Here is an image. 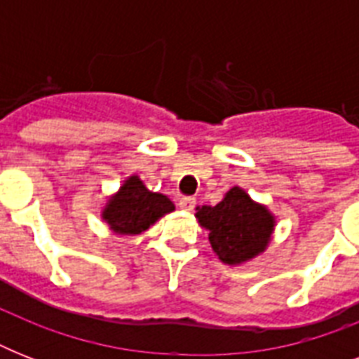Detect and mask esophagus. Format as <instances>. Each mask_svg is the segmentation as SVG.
Instances as JSON below:
<instances>
[{
  "mask_svg": "<svg viewBox=\"0 0 359 359\" xmlns=\"http://www.w3.org/2000/svg\"><path fill=\"white\" fill-rule=\"evenodd\" d=\"M179 207L182 210H191V208L196 207V197H180Z\"/></svg>",
  "mask_w": 359,
  "mask_h": 359,
  "instance_id": "esophagus-1",
  "label": "esophagus"
}]
</instances>
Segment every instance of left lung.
<instances>
[{"mask_svg":"<svg viewBox=\"0 0 359 359\" xmlns=\"http://www.w3.org/2000/svg\"><path fill=\"white\" fill-rule=\"evenodd\" d=\"M196 219L208 231L212 251L224 264L240 266L266 251L276 229L272 210L233 186L216 207L196 208Z\"/></svg>","mask_w":359,"mask_h":359,"instance_id":"1","label":"left lung"}]
</instances>
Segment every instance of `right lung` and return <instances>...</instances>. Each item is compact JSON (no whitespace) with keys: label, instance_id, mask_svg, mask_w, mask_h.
Here are the masks:
<instances>
[{"label":"right lung","instance_id":"add662e5","mask_svg":"<svg viewBox=\"0 0 359 359\" xmlns=\"http://www.w3.org/2000/svg\"><path fill=\"white\" fill-rule=\"evenodd\" d=\"M173 210L175 205L168 196L151 191L134 173L126 177L119 190L106 199L100 218L114 235L137 236Z\"/></svg>","mask_w":359,"mask_h":359}]
</instances>
